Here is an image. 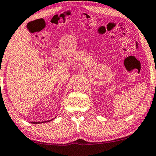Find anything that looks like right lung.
I'll return each mask as SVG.
<instances>
[{
  "label": "right lung",
  "instance_id": "1",
  "mask_svg": "<svg viewBox=\"0 0 156 156\" xmlns=\"http://www.w3.org/2000/svg\"><path fill=\"white\" fill-rule=\"evenodd\" d=\"M56 118V117H55ZM52 120V119H51ZM51 120H48V121H45V122H31V123L32 124H41V123H44V122H51Z\"/></svg>",
  "mask_w": 156,
  "mask_h": 156
}]
</instances>
